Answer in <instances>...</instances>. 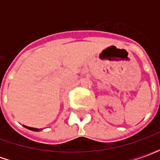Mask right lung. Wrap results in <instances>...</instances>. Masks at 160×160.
<instances>
[{"label": "right lung", "mask_w": 160, "mask_h": 160, "mask_svg": "<svg viewBox=\"0 0 160 160\" xmlns=\"http://www.w3.org/2000/svg\"><path fill=\"white\" fill-rule=\"evenodd\" d=\"M24 127L26 128H27V129H30V130H32V131H37V132H38V131L42 130V128H36L27 127V126H25V125H24Z\"/></svg>", "instance_id": "right-lung-1"}]
</instances>
